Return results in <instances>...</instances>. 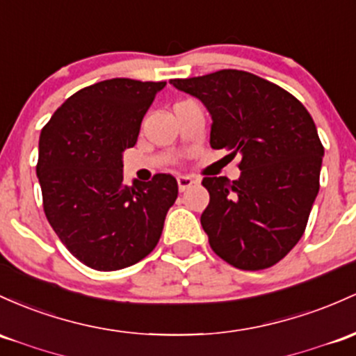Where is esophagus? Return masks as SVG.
<instances>
[{"instance_id":"34e87169","label":"esophagus","mask_w":356,"mask_h":356,"mask_svg":"<svg viewBox=\"0 0 356 356\" xmlns=\"http://www.w3.org/2000/svg\"><path fill=\"white\" fill-rule=\"evenodd\" d=\"M194 184H196V181H194L193 177H189V175H179L177 177V186L181 193H184V191L189 189V187H193Z\"/></svg>"}]
</instances>
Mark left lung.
Here are the masks:
<instances>
[{
	"mask_svg": "<svg viewBox=\"0 0 356 356\" xmlns=\"http://www.w3.org/2000/svg\"><path fill=\"white\" fill-rule=\"evenodd\" d=\"M170 84L208 108L211 147L241 155L240 179H202L211 248L241 270L272 267L298 245L318 196L324 148L314 121L291 92L245 70Z\"/></svg>",
	"mask_w": 356,
	"mask_h": 356,
	"instance_id": "1",
	"label": "left lung"
}]
</instances>
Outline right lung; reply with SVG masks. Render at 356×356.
<instances>
[{"label":"right lung","instance_id":"right-lung-1","mask_svg":"<svg viewBox=\"0 0 356 356\" xmlns=\"http://www.w3.org/2000/svg\"><path fill=\"white\" fill-rule=\"evenodd\" d=\"M167 83L101 81L72 95L42 128L37 177L44 211L62 243L95 270L130 267L157 247L177 199L170 174L123 182V152Z\"/></svg>","mask_w":356,"mask_h":356}]
</instances>
